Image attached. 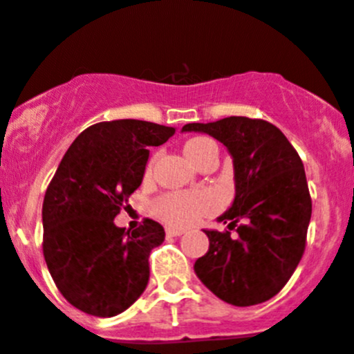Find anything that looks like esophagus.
Returning a JSON list of instances; mask_svg holds the SVG:
<instances>
[{
  "label": "esophagus",
  "instance_id": "obj_1",
  "mask_svg": "<svg viewBox=\"0 0 354 354\" xmlns=\"http://www.w3.org/2000/svg\"><path fill=\"white\" fill-rule=\"evenodd\" d=\"M166 235L167 236H180V235H183V230L173 228V226H167V228H166Z\"/></svg>",
  "mask_w": 354,
  "mask_h": 354
}]
</instances>
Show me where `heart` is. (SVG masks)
Segmentation results:
<instances>
[{"mask_svg": "<svg viewBox=\"0 0 354 354\" xmlns=\"http://www.w3.org/2000/svg\"><path fill=\"white\" fill-rule=\"evenodd\" d=\"M211 143L212 142L209 138H192L185 143L183 152L187 159L195 164ZM150 167H152V162L147 167V174L150 173ZM214 207L216 198L207 192H192V194L174 192V194H166L157 198L153 204V212L169 225L185 226L195 221L201 214L212 211Z\"/></svg>", "mask_w": 354, "mask_h": 354, "instance_id": "1", "label": "heart"}]
</instances>
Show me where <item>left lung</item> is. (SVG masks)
Here are the masks:
<instances>
[{"label":"left lung","instance_id":"8db88e82","mask_svg":"<svg viewBox=\"0 0 354 354\" xmlns=\"http://www.w3.org/2000/svg\"><path fill=\"white\" fill-rule=\"evenodd\" d=\"M181 131L207 133L221 142L235 174V198L218 221L236 233L204 230L209 250L195 261V273L233 306L272 299L289 282L306 247L311 197L299 153L263 119L232 115L185 124Z\"/></svg>","mask_w":354,"mask_h":354}]
</instances>
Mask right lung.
<instances>
[{
  "label": "right lung",
  "instance_id": "right-lung-1",
  "mask_svg": "<svg viewBox=\"0 0 354 354\" xmlns=\"http://www.w3.org/2000/svg\"><path fill=\"white\" fill-rule=\"evenodd\" d=\"M174 131L136 119L98 122L65 152L44 194L43 254L57 289L77 310L115 317L145 290L150 250L166 233L149 218L126 232L114 218L142 185L150 147Z\"/></svg>",
  "mask_w": 354,
  "mask_h": 354
}]
</instances>
